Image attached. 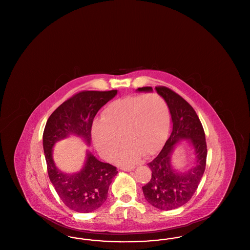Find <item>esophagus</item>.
Wrapping results in <instances>:
<instances>
[{
	"mask_svg": "<svg viewBox=\"0 0 250 250\" xmlns=\"http://www.w3.org/2000/svg\"><path fill=\"white\" fill-rule=\"evenodd\" d=\"M121 169L124 171H131L134 169V167H121Z\"/></svg>",
	"mask_w": 250,
	"mask_h": 250,
	"instance_id": "1",
	"label": "esophagus"
}]
</instances>
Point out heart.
Segmentation results:
<instances>
[{"instance_id":"heart-1","label":"heart","mask_w":250,"mask_h":250,"mask_svg":"<svg viewBox=\"0 0 250 250\" xmlns=\"http://www.w3.org/2000/svg\"><path fill=\"white\" fill-rule=\"evenodd\" d=\"M169 110L163 97L156 94L127 96L110 103L102 121H95L92 136L105 159L116 155L121 137L125 144L116 157L121 165H131L141 155H153L165 142Z\"/></svg>"}]
</instances>
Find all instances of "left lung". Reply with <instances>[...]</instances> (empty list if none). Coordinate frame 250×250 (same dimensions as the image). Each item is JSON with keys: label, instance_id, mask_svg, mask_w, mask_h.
Listing matches in <instances>:
<instances>
[{"label": "left lung", "instance_id": "1", "mask_svg": "<svg viewBox=\"0 0 250 250\" xmlns=\"http://www.w3.org/2000/svg\"><path fill=\"white\" fill-rule=\"evenodd\" d=\"M166 101L171 116L172 130L161 152L147 165L152 178L143 187L144 198L160 210H173L192 198L201 182L206 166L207 146L202 123L196 111L180 95L166 87H155ZM136 92L151 93L152 87L138 88ZM183 140L190 143L194 160L188 170L178 171L172 165L171 155Z\"/></svg>", "mask_w": 250, "mask_h": 250}]
</instances>
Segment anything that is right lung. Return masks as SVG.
Returning <instances> with one entry per match:
<instances>
[{
  "instance_id": "right-lung-1",
  "label": "right lung",
  "mask_w": 250,
  "mask_h": 250,
  "mask_svg": "<svg viewBox=\"0 0 250 250\" xmlns=\"http://www.w3.org/2000/svg\"><path fill=\"white\" fill-rule=\"evenodd\" d=\"M116 95L117 90L81 92L57 107L47 121L43 148L48 177L60 199L75 212L90 213L101 207L118 171L115 167L99 161L89 150H86L81 170L73 173L62 171L54 162L53 147L70 136L81 138L90 146L91 129L96 113Z\"/></svg>"
}]
</instances>
